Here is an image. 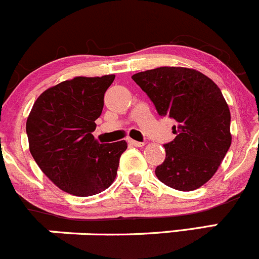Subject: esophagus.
<instances>
[{"label": "esophagus", "instance_id": "esophagus-1", "mask_svg": "<svg viewBox=\"0 0 259 259\" xmlns=\"http://www.w3.org/2000/svg\"><path fill=\"white\" fill-rule=\"evenodd\" d=\"M128 143L132 146H136V147H142V146H145V142H138V141H135V140H128Z\"/></svg>", "mask_w": 259, "mask_h": 259}]
</instances>
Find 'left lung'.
Segmentation results:
<instances>
[{
    "label": "left lung",
    "instance_id": "left-lung-1",
    "mask_svg": "<svg viewBox=\"0 0 259 259\" xmlns=\"http://www.w3.org/2000/svg\"><path fill=\"white\" fill-rule=\"evenodd\" d=\"M161 117L175 119V140L156 167L158 180L191 191L213 178L232 143L230 112L218 85L194 69L161 66L132 75Z\"/></svg>",
    "mask_w": 259,
    "mask_h": 259
}]
</instances>
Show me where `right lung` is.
<instances>
[{
    "mask_svg": "<svg viewBox=\"0 0 259 259\" xmlns=\"http://www.w3.org/2000/svg\"><path fill=\"white\" fill-rule=\"evenodd\" d=\"M116 75L76 76L46 89L26 122L32 157L63 191L91 196L112 185L127 142L94 140L104 93Z\"/></svg>",
    "mask_w": 259,
    "mask_h": 259,
    "instance_id": "add662e5",
    "label": "right lung"
}]
</instances>
